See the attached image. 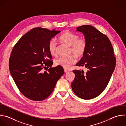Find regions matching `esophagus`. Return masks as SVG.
I'll return each instance as SVG.
<instances>
[{
    "instance_id": "1",
    "label": "esophagus",
    "mask_w": 126,
    "mask_h": 126,
    "mask_svg": "<svg viewBox=\"0 0 126 126\" xmlns=\"http://www.w3.org/2000/svg\"><path fill=\"white\" fill-rule=\"evenodd\" d=\"M64 72L65 73H67L68 71V70H67V69H64Z\"/></svg>"
}]
</instances>
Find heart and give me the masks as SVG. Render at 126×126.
Here are the masks:
<instances>
[{
    "label": "heart",
    "mask_w": 126,
    "mask_h": 126,
    "mask_svg": "<svg viewBox=\"0 0 126 126\" xmlns=\"http://www.w3.org/2000/svg\"><path fill=\"white\" fill-rule=\"evenodd\" d=\"M59 40L62 43L70 47V53L77 57H80L84 54L87 48V40L85 37H79L78 34L67 31L59 36ZM48 48L52 56L56 55L57 43L55 39H52L49 41ZM76 61V57L71 55L68 57H59L55 61V64L57 66L68 68Z\"/></svg>",
    "instance_id": "b5f03b06"
}]
</instances>
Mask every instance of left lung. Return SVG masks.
Masks as SVG:
<instances>
[{
  "instance_id": "left-lung-1",
  "label": "left lung",
  "mask_w": 126,
  "mask_h": 126,
  "mask_svg": "<svg viewBox=\"0 0 126 126\" xmlns=\"http://www.w3.org/2000/svg\"><path fill=\"white\" fill-rule=\"evenodd\" d=\"M87 40L83 57L76 64L88 69L73 70L75 77L71 83L74 94L83 99H91L100 95L106 88L116 66V58L108 37L91 25L78 27Z\"/></svg>"
}]
</instances>
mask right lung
I'll use <instances>...</instances> for the list:
<instances>
[{"mask_svg": "<svg viewBox=\"0 0 126 126\" xmlns=\"http://www.w3.org/2000/svg\"><path fill=\"white\" fill-rule=\"evenodd\" d=\"M59 32L55 30L33 28L18 40L12 49L9 61L11 75L20 92L31 100L47 98L64 73L61 66L51 67L53 61L48 48L51 39ZM49 67L48 72L42 70Z\"/></svg>", "mask_w": 126, "mask_h": 126, "instance_id": "1", "label": "right lung"}]
</instances>
